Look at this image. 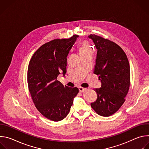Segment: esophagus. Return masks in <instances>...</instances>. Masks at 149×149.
I'll return each mask as SVG.
<instances>
[{
    "instance_id": "esophagus-1",
    "label": "esophagus",
    "mask_w": 149,
    "mask_h": 149,
    "mask_svg": "<svg viewBox=\"0 0 149 149\" xmlns=\"http://www.w3.org/2000/svg\"><path fill=\"white\" fill-rule=\"evenodd\" d=\"M79 92L82 93V92H84L86 90H87V89L85 88H83V87H79Z\"/></svg>"
}]
</instances>
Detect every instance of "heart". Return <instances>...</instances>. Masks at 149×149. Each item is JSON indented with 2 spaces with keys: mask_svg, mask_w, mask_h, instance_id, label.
I'll return each mask as SVG.
<instances>
[{
  "mask_svg": "<svg viewBox=\"0 0 149 149\" xmlns=\"http://www.w3.org/2000/svg\"><path fill=\"white\" fill-rule=\"evenodd\" d=\"M78 50L79 53L81 55L86 54L90 51H92V48L91 46L86 41H83L80 42L78 45Z\"/></svg>",
  "mask_w": 149,
  "mask_h": 149,
  "instance_id": "1",
  "label": "heart"
}]
</instances>
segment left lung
<instances>
[{"mask_svg": "<svg viewBox=\"0 0 149 149\" xmlns=\"http://www.w3.org/2000/svg\"><path fill=\"white\" fill-rule=\"evenodd\" d=\"M97 49L94 74L101 86L94 90L97 100L91 107L99 115L109 117L117 112L125 101L130 87V70L124 51L114 42L95 35L88 36Z\"/></svg>", "mask_w": 149, "mask_h": 149, "instance_id": "1", "label": "left lung"}]
</instances>
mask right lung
Masks as SVG:
<instances>
[{
    "label": "right lung",
    "mask_w": 149,
    "mask_h": 149,
    "mask_svg": "<svg viewBox=\"0 0 149 149\" xmlns=\"http://www.w3.org/2000/svg\"><path fill=\"white\" fill-rule=\"evenodd\" d=\"M78 35L54 39L42 45L33 55L28 69V84L32 100L44 117L59 121L67 117L79 92L57 80L67 72V57Z\"/></svg>",
    "instance_id": "add662e5"
}]
</instances>
